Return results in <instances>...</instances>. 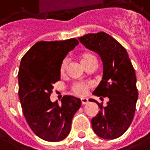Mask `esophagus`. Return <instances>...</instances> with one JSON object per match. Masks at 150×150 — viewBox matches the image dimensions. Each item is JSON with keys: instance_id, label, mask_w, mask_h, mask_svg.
<instances>
[{"instance_id": "1", "label": "esophagus", "mask_w": 150, "mask_h": 150, "mask_svg": "<svg viewBox=\"0 0 150 150\" xmlns=\"http://www.w3.org/2000/svg\"><path fill=\"white\" fill-rule=\"evenodd\" d=\"M88 102V100L87 98H81V103H82V105H86Z\"/></svg>"}]
</instances>
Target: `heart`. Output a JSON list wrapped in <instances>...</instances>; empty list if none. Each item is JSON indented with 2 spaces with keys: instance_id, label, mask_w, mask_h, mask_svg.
<instances>
[{
  "instance_id": "obj_1",
  "label": "heart",
  "mask_w": 150,
  "mask_h": 150,
  "mask_svg": "<svg viewBox=\"0 0 150 150\" xmlns=\"http://www.w3.org/2000/svg\"><path fill=\"white\" fill-rule=\"evenodd\" d=\"M93 60H96V57L93 56L91 53H83L81 56V62L83 66H85L87 63H88L89 62ZM68 60L67 59H64L62 61V62L61 63L60 66V73L63 74L66 71V68L67 66ZM89 88V85L84 83H75L73 87H72V91L77 96H83L84 95L88 89Z\"/></svg>"
}]
</instances>
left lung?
I'll return each mask as SVG.
<instances>
[{"mask_svg": "<svg viewBox=\"0 0 150 150\" xmlns=\"http://www.w3.org/2000/svg\"><path fill=\"white\" fill-rule=\"evenodd\" d=\"M87 49L97 53L103 63L102 79L93 94L108 98L105 106L96 102L100 110L92 119V127L98 137L106 140L121 137L129 127L138 98L137 77L127 50L115 39L100 31L79 37Z\"/></svg>", "mask_w": 150, "mask_h": 150, "instance_id": "obj_1", "label": "left lung"}]
</instances>
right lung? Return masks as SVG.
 <instances>
[{
	"label": "right lung",
	"instance_id": "obj_1",
	"mask_svg": "<svg viewBox=\"0 0 150 150\" xmlns=\"http://www.w3.org/2000/svg\"><path fill=\"white\" fill-rule=\"evenodd\" d=\"M75 38L35 43L24 55L18 71V96L24 117L33 132L50 142L62 141L81 106L79 98L64 96L51 101L53 83L60 79L61 63L78 45Z\"/></svg>",
	"mask_w": 150,
	"mask_h": 150
}]
</instances>
